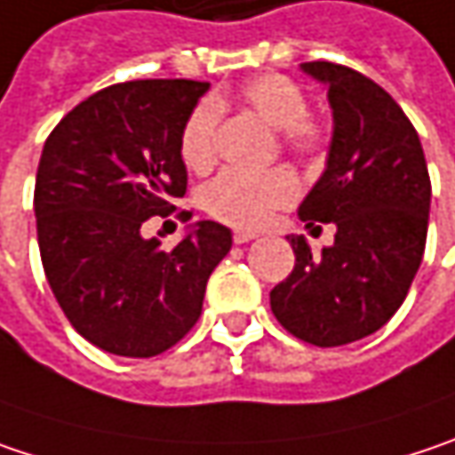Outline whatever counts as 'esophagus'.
Returning a JSON list of instances; mask_svg holds the SVG:
<instances>
[{
    "mask_svg": "<svg viewBox=\"0 0 455 455\" xmlns=\"http://www.w3.org/2000/svg\"><path fill=\"white\" fill-rule=\"evenodd\" d=\"M253 238H256V233H251V230H235V233H233V241L238 245L248 243V241H253Z\"/></svg>",
    "mask_w": 455,
    "mask_h": 455,
    "instance_id": "esophagus-1",
    "label": "esophagus"
}]
</instances>
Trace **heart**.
<instances>
[{"mask_svg": "<svg viewBox=\"0 0 455 455\" xmlns=\"http://www.w3.org/2000/svg\"><path fill=\"white\" fill-rule=\"evenodd\" d=\"M245 106L267 121L269 126L284 134V145L295 152H313L323 142V132L315 121H310L308 100L303 90L282 75H261L245 82L241 90ZM217 124L220 103L202 100L180 132V157L183 163L204 173L214 165L217 157ZM298 199V180L292 173L275 171H241L230 168L207 183L202 202L212 217L235 225V228H261L272 220V214Z\"/></svg>", "mask_w": 455, "mask_h": 455, "instance_id": "obj_1", "label": "heart"}]
</instances>
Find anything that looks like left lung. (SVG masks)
Here are the masks:
<instances>
[{"label":"left lung","mask_w":455,"mask_h":455,"mask_svg":"<svg viewBox=\"0 0 455 455\" xmlns=\"http://www.w3.org/2000/svg\"><path fill=\"white\" fill-rule=\"evenodd\" d=\"M300 69L326 87L334 132L298 217L334 222L337 235L321 253L287 235L295 267L269 303L292 337L339 347L375 334L404 303L425 253L430 176L414 126L380 84L331 61Z\"/></svg>","instance_id":"8db88e82"}]
</instances>
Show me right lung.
Here are the masks:
<instances>
[{"label":"right lung","instance_id":"1","mask_svg":"<svg viewBox=\"0 0 455 455\" xmlns=\"http://www.w3.org/2000/svg\"><path fill=\"white\" fill-rule=\"evenodd\" d=\"M207 82L111 84L64 116L44 145L36 225L56 303L84 339L121 357H155L196 323L207 279L233 235L202 220L173 251L142 222L186 194L180 132Z\"/></svg>","mask_w":455,"mask_h":455}]
</instances>
